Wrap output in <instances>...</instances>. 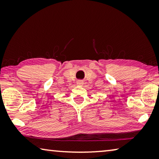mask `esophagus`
Here are the masks:
<instances>
[{
	"instance_id": "34e87169",
	"label": "esophagus",
	"mask_w": 159,
	"mask_h": 159,
	"mask_svg": "<svg viewBox=\"0 0 159 159\" xmlns=\"http://www.w3.org/2000/svg\"><path fill=\"white\" fill-rule=\"evenodd\" d=\"M76 84H77L78 85H80V86H82V85H83V80H77Z\"/></svg>"
}]
</instances>
